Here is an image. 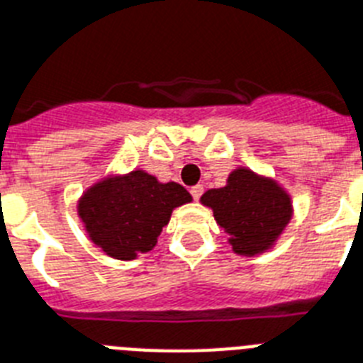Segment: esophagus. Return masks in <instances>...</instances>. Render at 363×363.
<instances>
[{
  "mask_svg": "<svg viewBox=\"0 0 363 363\" xmlns=\"http://www.w3.org/2000/svg\"><path fill=\"white\" fill-rule=\"evenodd\" d=\"M203 191H205V188H203V184H196V186H191L190 194H191V197H194V199L199 201L201 196H203Z\"/></svg>",
  "mask_w": 363,
  "mask_h": 363,
  "instance_id": "34e87169",
  "label": "esophagus"
}]
</instances>
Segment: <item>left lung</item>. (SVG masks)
Wrapping results in <instances>:
<instances>
[{"mask_svg": "<svg viewBox=\"0 0 363 363\" xmlns=\"http://www.w3.org/2000/svg\"><path fill=\"white\" fill-rule=\"evenodd\" d=\"M201 203L214 210V218L233 251L255 257L273 247L291 219V199L277 181L247 167L234 169L227 186L203 194Z\"/></svg>", "mask_w": 363, "mask_h": 363, "instance_id": "left-lung-1", "label": "left lung"}]
</instances>
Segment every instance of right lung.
Returning <instances> with one entry per match:
<instances>
[{
	"instance_id": "right-lung-1",
	"label": "right lung",
	"mask_w": 363,
	"mask_h": 363,
	"mask_svg": "<svg viewBox=\"0 0 363 363\" xmlns=\"http://www.w3.org/2000/svg\"><path fill=\"white\" fill-rule=\"evenodd\" d=\"M186 188L158 182L142 169L96 182L79 201V218L97 247L116 260L149 252L172 218L173 208L190 203Z\"/></svg>"
}]
</instances>
